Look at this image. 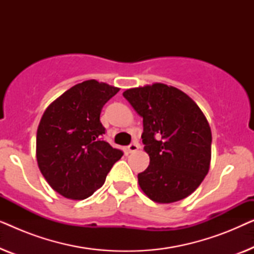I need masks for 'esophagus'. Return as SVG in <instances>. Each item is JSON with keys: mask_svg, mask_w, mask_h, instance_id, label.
I'll return each mask as SVG.
<instances>
[{"mask_svg": "<svg viewBox=\"0 0 254 254\" xmlns=\"http://www.w3.org/2000/svg\"><path fill=\"white\" fill-rule=\"evenodd\" d=\"M138 148H140V144H138L137 142H134V143H130L129 145H128V151L135 152Z\"/></svg>", "mask_w": 254, "mask_h": 254, "instance_id": "1", "label": "esophagus"}]
</instances>
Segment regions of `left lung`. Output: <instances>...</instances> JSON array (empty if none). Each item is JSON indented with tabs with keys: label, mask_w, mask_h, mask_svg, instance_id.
Returning <instances> with one entry per match:
<instances>
[{
	"label": "left lung",
	"mask_w": 254,
	"mask_h": 254,
	"mask_svg": "<svg viewBox=\"0 0 254 254\" xmlns=\"http://www.w3.org/2000/svg\"><path fill=\"white\" fill-rule=\"evenodd\" d=\"M123 95L143 118L141 137L150 164L137 175L141 190L158 203L190 195L210 166L211 130L202 111L182 90L163 83Z\"/></svg>",
	"instance_id": "obj_1"
}]
</instances>
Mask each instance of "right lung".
Returning a JSON list of instances; mask_svg holds the SVG:
<instances>
[{"label":"right lung","mask_w":254,"mask_h":254,"mask_svg":"<svg viewBox=\"0 0 254 254\" xmlns=\"http://www.w3.org/2000/svg\"><path fill=\"white\" fill-rule=\"evenodd\" d=\"M119 88L89 79L78 83L45 111L37 130V162L55 192L71 200L92 195L123 151L104 141L103 106Z\"/></svg>","instance_id":"add662e5"}]
</instances>
